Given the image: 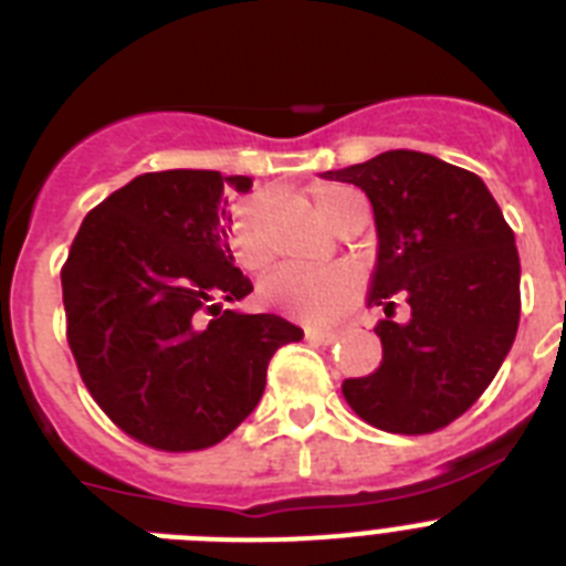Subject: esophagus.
<instances>
[{"label":"esophagus","mask_w":566,"mask_h":566,"mask_svg":"<svg viewBox=\"0 0 566 566\" xmlns=\"http://www.w3.org/2000/svg\"><path fill=\"white\" fill-rule=\"evenodd\" d=\"M339 337V332L334 328H317V326H308L306 328V339L308 343H319V345H328Z\"/></svg>","instance_id":"esophagus-1"}]
</instances>
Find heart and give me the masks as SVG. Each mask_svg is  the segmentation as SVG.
I'll use <instances>...</instances> for the list:
<instances>
[{"instance_id": "obj_1", "label": "heart", "mask_w": 566, "mask_h": 566, "mask_svg": "<svg viewBox=\"0 0 566 566\" xmlns=\"http://www.w3.org/2000/svg\"><path fill=\"white\" fill-rule=\"evenodd\" d=\"M308 198H312L319 221L332 227L334 232H339L357 214H365L363 195L343 184H317L312 187ZM229 249L247 272H260L269 266L272 243H269L266 232V201L263 198L240 203L234 212L232 232H229ZM359 283H363V274L354 263H332V266L314 269L289 266L263 280L260 300L289 317L328 323L352 306Z\"/></svg>"}]
</instances>
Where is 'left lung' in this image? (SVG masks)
I'll list each match as a JSON object with an SVG mask.
<instances>
[{"label":"left lung","mask_w":566,"mask_h":566,"mask_svg":"<svg viewBox=\"0 0 566 566\" xmlns=\"http://www.w3.org/2000/svg\"><path fill=\"white\" fill-rule=\"evenodd\" d=\"M368 195L377 223V266L368 306L382 363L345 379L352 411L388 433H433L484 394L516 339V234L479 175L413 149L323 172ZM409 317L394 321L396 300Z\"/></svg>","instance_id":"8db88e82"}]
</instances>
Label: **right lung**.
Listing matches in <instances>:
<instances>
[{
    "instance_id": "right-lung-1",
    "label": "right lung",
    "mask_w": 566,
    "mask_h": 566,
    "mask_svg": "<svg viewBox=\"0 0 566 566\" xmlns=\"http://www.w3.org/2000/svg\"><path fill=\"white\" fill-rule=\"evenodd\" d=\"M252 178L144 172L78 229L62 269L67 343L87 391L158 451H203L258 408L269 359L303 328L227 308L252 292L234 266L229 195Z\"/></svg>"
}]
</instances>
